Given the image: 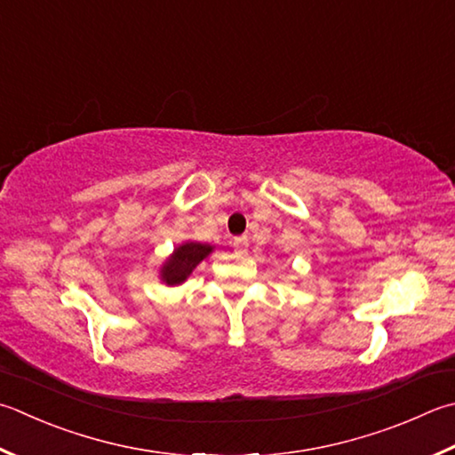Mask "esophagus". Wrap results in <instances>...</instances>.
<instances>
[{"instance_id": "34e87169", "label": "esophagus", "mask_w": 455, "mask_h": 455, "mask_svg": "<svg viewBox=\"0 0 455 455\" xmlns=\"http://www.w3.org/2000/svg\"><path fill=\"white\" fill-rule=\"evenodd\" d=\"M231 245H234V250L237 253H245L247 251V245H250V242H247V237H235L234 242H231Z\"/></svg>"}]
</instances>
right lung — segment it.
<instances>
[{
	"label": "right lung",
	"mask_w": 455,
	"mask_h": 455,
	"mask_svg": "<svg viewBox=\"0 0 455 455\" xmlns=\"http://www.w3.org/2000/svg\"><path fill=\"white\" fill-rule=\"evenodd\" d=\"M213 251V245L202 242H184L174 247L164 263L160 265L158 277L166 287H178L192 275V271Z\"/></svg>",
	"instance_id": "obj_1"
}]
</instances>
